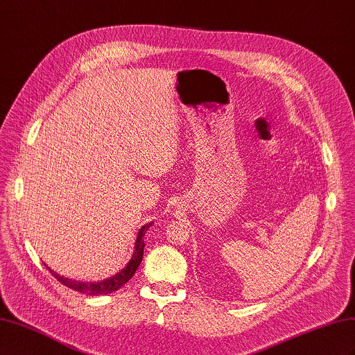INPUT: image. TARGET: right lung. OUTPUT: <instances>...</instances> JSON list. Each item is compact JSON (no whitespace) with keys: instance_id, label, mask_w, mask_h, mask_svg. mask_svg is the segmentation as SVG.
<instances>
[{"instance_id":"add662e5","label":"right lung","mask_w":355,"mask_h":355,"mask_svg":"<svg viewBox=\"0 0 355 355\" xmlns=\"http://www.w3.org/2000/svg\"><path fill=\"white\" fill-rule=\"evenodd\" d=\"M153 223H146L145 227H142L137 232V239H136V244H135V252L130 262L127 263V266L124 270H121L118 274H115L114 277L108 278V280H103L99 283H81L77 280H71V278H65V277H60L59 274H56L55 271H51L50 268L47 266V270H50L51 275L58 278V282H60L63 286H67L72 290H77L80 293H87L90 296H99V295H108L112 292H116L118 288H121L130 278L133 277V274L136 272V270L139 268L142 262V257H144V235L146 234L148 228L151 227Z\"/></svg>"}]
</instances>
